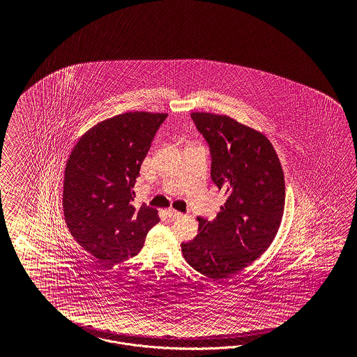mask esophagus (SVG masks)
Here are the masks:
<instances>
[{
  "instance_id": "esophagus-1",
  "label": "esophagus",
  "mask_w": 357,
  "mask_h": 357,
  "mask_svg": "<svg viewBox=\"0 0 357 357\" xmlns=\"http://www.w3.org/2000/svg\"><path fill=\"white\" fill-rule=\"evenodd\" d=\"M166 215L170 217V218H176V217L182 216V213L178 212V211H175V209H167V211H166Z\"/></svg>"
}]
</instances>
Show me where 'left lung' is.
Wrapping results in <instances>:
<instances>
[{"instance_id":"8db88e82","label":"left lung","mask_w":357,"mask_h":357,"mask_svg":"<svg viewBox=\"0 0 357 357\" xmlns=\"http://www.w3.org/2000/svg\"><path fill=\"white\" fill-rule=\"evenodd\" d=\"M211 153V178L227 195L216 218L197 217V236L182 243L184 259L209 279L237 273L270 248L285 202L284 173L270 140L227 115L192 112Z\"/></svg>"}]
</instances>
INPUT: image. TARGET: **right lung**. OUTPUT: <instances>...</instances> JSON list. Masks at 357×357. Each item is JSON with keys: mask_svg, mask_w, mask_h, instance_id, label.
<instances>
[{"mask_svg": "<svg viewBox=\"0 0 357 357\" xmlns=\"http://www.w3.org/2000/svg\"><path fill=\"white\" fill-rule=\"evenodd\" d=\"M167 114L126 112L103 120L78 140L65 167L63 208L77 242L114 266L135 257L160 218L132 206L136 178Z\"/></svg>", "mask_w": 357, "mask_h": 357, "instance_id": "1", "label": "right lung"}]
</instances>
